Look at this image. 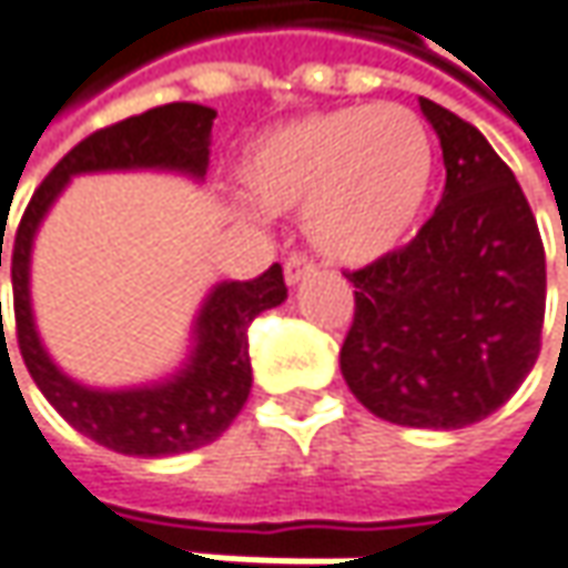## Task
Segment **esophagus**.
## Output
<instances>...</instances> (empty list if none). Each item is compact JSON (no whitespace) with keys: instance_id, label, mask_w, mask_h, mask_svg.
Segmentation results:
<instances>
[{"instance_id":"obj_1","label":"esophagus","mask_w":568,"mask_h":568,"mask_svg":"<svg viewBox=\"0 0 568 568\" xmlns=\"http://www.w3.org/2000/svg\"><path fill=\"white\" fill-rule=\"evenodd\" d=\"M314 270H317V264H314L304 251H292V254L285 257V283H302L304 276H311Z\"/></svg>"}]
</instances>
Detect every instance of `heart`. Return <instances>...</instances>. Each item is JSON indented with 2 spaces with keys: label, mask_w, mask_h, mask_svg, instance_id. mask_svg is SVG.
Wrapping results in <instances>:
<instances>
[{
  "label": "heart",
  "mask_w": 568,
  "mask_h": 568,
  "mask_svg": "<svg viewBox=\"0 0 568 568\" xmlns=\"http://www.w3.org/2000/svg\"><path fill=\"white\" fill-rule=\"evenodd\" d=\"M437 148L399 103L311 112L254 138L239 185L264 210H302L304 235L336 264H367L405 242L427 206Z\"/></svg>",
  "instance_id": "b5f03b06"
}]
</instances>
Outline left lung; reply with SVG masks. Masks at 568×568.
Returning a JSON list of instances; mask_svg holds the SVG:
<instances>
[{
  "label": "left lung",
  "instance_id": "1",
  "mask_svg": "<svg viewBox=\"0 0 568 568\" xmlns=\"http://www.w3.org/2000/svg\"><path fill=\"white\" fill-rule=\"evenodd\" d=\"M446 187L399 251L362 270L339 367L367 412L453 430L494 415L540 355L547 264L513 169L471 122L420 97Z\"/></svg>",
  "mask_w": 568,
  "mask_h": 568
}]
</instances>
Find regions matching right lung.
<instances>
[{
    "label": "right lung",
    "mask_w": 568,
    "mask_h": 568,
    "mask_svg": "<svg viewBox=\"0 0 568 568\" xmlns=\"http://www.w3.org/2000/svg\"><path fill=\"white\" fill-rule=\"evenodd\" d=\"M216 112L197 103H166L100 128L71 148L33 191L11 245L14 333L30 377L74 430L125 456H175L213 443L242 412L251 393L247 326L285 302L283 266L273 264L247 283L216 285L197 317L191 362L160 386L88 389L69 381L43 352L30 314V245L40 220L78 172L103 169H179L204 175ZM2 266V242H0Z\"/></svg>",
    "instance_id": "right-lung-1"
}]
</instances>
